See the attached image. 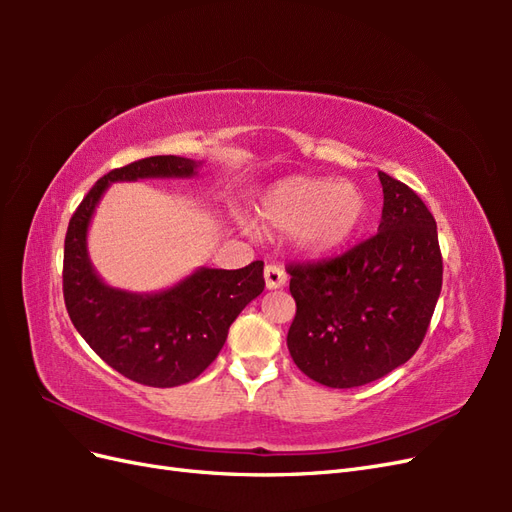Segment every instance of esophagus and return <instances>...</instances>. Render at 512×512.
I'll use <instances>...</instances> for the list:
<instances>
[{
  "label": "esophagus",
  "instance_id": "1",
  "mask_svg": "<svg viewBox=\"0 0 512 512\" xmlns=\"http://www.w3.org/2000/svg\"><path fill=\"white\" fill-rule=\"evenodd\" d=\"M286 280H288V275H286V271L280 265H275V262H271V265L265 267V282H267L269 290L282 288L286 284Z\"/></svg>",
  "mask_w": 512,
  "mask_h": 512
}]
</instances>
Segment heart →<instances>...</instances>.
Instances as JSON below:
<instances>
[{"mask_svg": "<svg viewBox=\"0 0 512 512\" xmlns=\"http://www.w3.org/2000/svg\"><path fill=\"white\" fill-rule=\"evenodd\" d=\"M262 222L294 232L303 250L327 254L346 245L367 218V196L359 185L318 177H290L262 196Z\"/></svg>", "mask_w": 512, "mask_h": 512, "instance_id": "b5f03b06", "label": "heart"}]
</instances>
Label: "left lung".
Masks as SVG:
<instances>
[{"label": "left lung", "instance_id": "1", "mask_svg": "<svg viewBox=\"0 0 512 512\" xmlns=\"http://www.w3.org/2000/svg\"><path fill=\"white\" fill-rule=\"evenodd\" d=\"M384 207L374 237L342 256L288 262L297 314L292 361L331 389H352L404 365L423 344L442 290L431 211L412 188L378 173Z\"/></svg>", "mask_w": 512, "mask_h": 512}]
</instances>
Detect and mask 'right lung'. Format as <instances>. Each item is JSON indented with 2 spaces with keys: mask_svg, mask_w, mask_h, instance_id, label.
<instances>
[{
  "mask_svg": "<svg viewBox=\"0 0 512 512\" xmlns=\"http://www.w3.org/2000/svg\"><path fill=\"white\" fill-rule=\"evenodd\" d=\"M196 162L151 156L98 179L72 213L64 245V301L74 329L104 363L138 384L170 389L198 378L220 354L230 324L265 290L262 260L243 269H200L175 288L132 294L106 286L87 256V226L113 181L190 177Z\"/></svg>",
  "mask_w": 512,
  "mask_h": 512,
  "instance_id": "1",
  "label": "right lung"
}]
</instances>
